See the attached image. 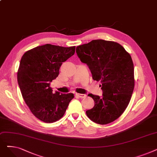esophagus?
Returning <instances> with one entry per match:
<instances>
[{
	"instance_id": "34e87169",
	"label": "esophagus",
	"mask_w": 157,
	"mask_h": 157,
	"mask_svg": "<svg viewBox=\"0 0 157 157\" xmlns=\"http://www.w3.org/2000/svg\"><path fill=\"white\" fill-rule=\"evenodd\" d=\"M76 95L79 98H85L86 97V95L85 94H76Z\"/></svg>"
}]
</instances>
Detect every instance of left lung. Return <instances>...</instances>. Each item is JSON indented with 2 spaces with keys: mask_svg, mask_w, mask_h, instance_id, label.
<instances>
[{
  "mask_svg": "<svg viewBox=\"0 0 157 157\" xmlns=\"http://www.w3.org/2000/svg\"><path fill=\"white\" fill-rule=\"evenodd\" d=\"M80 60L92 78L102 83V96L89 94L94 107L86 111L94 122L105 125L118 119L128 106L134 88V63L130 54L114 41L93 40L76 47Z\"/></svg>",
  "mask_w": 157,
  "mask_h": 157,
  "instance_id": "left-lung-1",
  "label": "left lung"
}]
</instances>
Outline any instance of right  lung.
<instances>
[{
	"label": "right lung",
	"instance_id": "1",
	"mask_svg": "<svg viewBox=\"0 0 157 157\" xmlns=\"http://www.w3.org/2000/svg\"><path fill=\"white\" fill-rule=\"evenodd\" d=\"M75 49L46 44L30 49L21 57L17 78L22 97L32 114L45 123L60 120L74 98L71 93L53 94L50 83Z\"/></svg>",
	"mask_w": 157,
	"mask_h": 157
}]
</instances>
